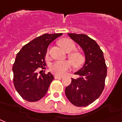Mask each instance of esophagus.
I'll return each mask as SVG.
<instances>
[{
	"label": "esophagus",
	"instance_id": "1",
	"mask_svg": "<svg viewBox=\"0 0 122 122\" xmlns=\"http://www.w3.org/2000/svg\"><path fill=\"white\" fill-rule=\"evenodd\" d=\"M54 78L56 79H61V78H62V76H58V75H55L54 76Z\"/></svg>",
	"mask_w": 122,
	"mask_h": 122
}]
</instances>
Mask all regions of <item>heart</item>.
<instances>
[{"label": "heart", "instance_id": "heart-1", "mask_svg": "<svg viewBox=\"0 0 122 122\" xmlns=\"http://www.w3.org/2000/svg\"><path fill=\"white\" fill-rule=\"evenodd\" d=\"M59 45L61 48L66 52L73 51L76 48L74 41L70 39H62L59 41ZM72 65L76 68L81 66L85 61V56L81 52L74 51L71 52L68 56ZM71 62L68 60L66 61H57L51 64L50 66V70L52 73L62 76L64 75L71 67Z\"/></svg>", "mask_w": 122, "mask_h": 122}]
</instances>
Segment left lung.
<instances>
[{"label":"left lung","mask_w":122,"mask_h":122,"mask_svg":"<svg viewBox=\"0 0 122 122\" xmlns=\"http://www.w3.org/2000/svg\"><path fill=\"white\" fill-rule=\"evenodd\" d=\"M82 48L86 61L82 68L74 74L66 86L65 94L71 103L77 107H86L98 99L105 86L107 66L103 51L97 42L85 34L68 33Z\"/></svg>","instance_id":"left-lung-1"}]
</instances>
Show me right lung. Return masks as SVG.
Listing matches in <instances>:
<instances>
[{"instance_id": "1", "label": "right lung", "mask_w": 122, "mask_h": 122, "mask_svg": "<svg viewBox=\"0 0 122 122\" xmlns=\"http://www.w3.org/2000/svg\"><path fill=\"white\" fill-rule=\"evenodd\" d=\"M62 33H46L35 38L17 53L13 66L15 89L23 99L29 102L40 100L45 96L53 75L45 71L38 72V68L44 69L45 57L48 46Z\"/></svg>"}]
</instances>
